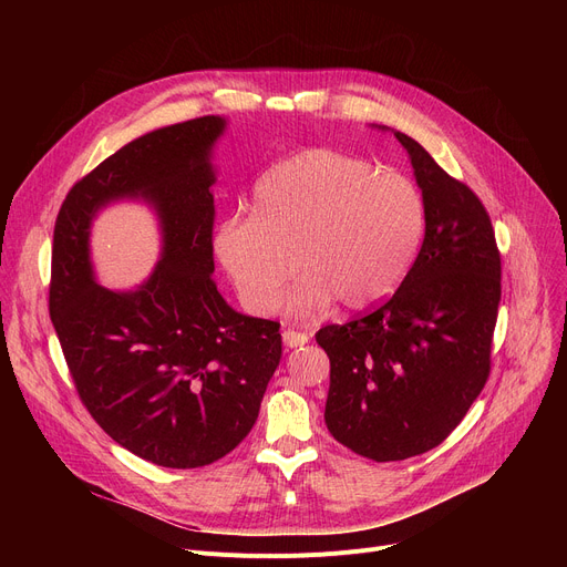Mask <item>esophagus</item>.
Instances as JSON below:
<instances>
[{
	"mask_svg": "<svg viewBox=\"0 0 567 567\" xmlns=\"http://www.w3.org/2000/svg\"><path fill=\"white\" fill-rule=\"evenodd\" d=\"M308 340H310V336H308V333H301V331H291V329L282 331V342H285V347H289V349L303 347V344H308Z\"/></svg>",
	"mask_w": 567,
	"mask_h": 567,
	"instance_id": "obj_1",
	"label": "esophagus"
}]
</instances>
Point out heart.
<instances>
[{
    "label": "heart",
    "instance_id": "1",
    "mask_svg": "<svg viewBox=\"0 0 567 567\" xmlns=\"http://www.w3.org/2000/svg\"><path fill=\"white\" fill-rule=\"evenodd\" d=\"M425 225V197L409 176L321 146L268 167L252 216H229L214 252L252 315L276 310L296 255L303 276L282 306L310 319L336 301L365 310L389 299L421 250Z\"/></svg>",
    "mask_w": 567,
    "mask_h": 567
}]
</instances>
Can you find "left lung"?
<instances>
[{
  "label": "left lung",
  "instance_id": "obj_1",
  "mask_svg": "<svg viewBox=\"0 0 567 567\" xmlns=\"http://www.w3.org/2000/svg\"><path fill=\"white\" fill-rule=\"evenodd\" d=\"M409 154L427 225L419 257L377 310L323 326L331 385L326 427L374 462L432 451L481 395L501 301V257L483 202L445 174L413 137Z\"/></svg>",
  "mask_w": 567,
  "mask_h": 567
}]
</instances>
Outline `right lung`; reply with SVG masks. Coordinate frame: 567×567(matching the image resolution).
<instances>
[{"instance_id":"1","label":"right lung","mask_w":567,"mask_h":567,"mask_svg":"<svg viewBox=\"0 0 567 567\" xmlns=\"http://www.w3.org/2000/svg\"><path fill=\"white\" fill-rule=\"evenodd\" d=\"M225 116L146 133L89 172L59 208L50 317L94 421L133 455L197 468L252 430L280 355V323L236 312L214 282V148ZM142 200L162 255L133 290L95 278L91 225L110 203Z\"/></svg>"}]
</instances>
